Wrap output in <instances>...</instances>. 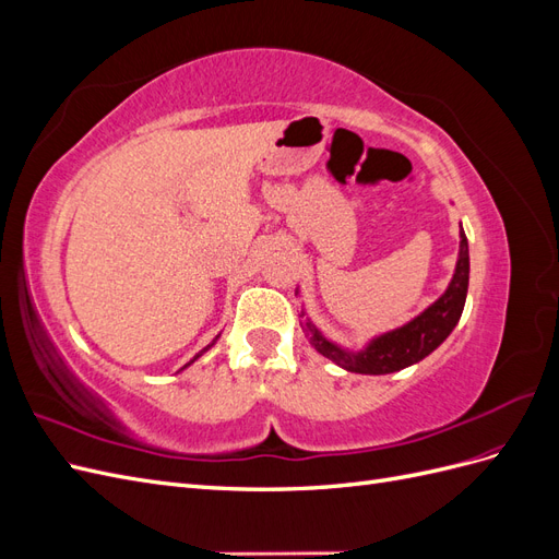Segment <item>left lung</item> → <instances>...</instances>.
<instances>
[{
  "label": "left lung",
  "instance_id": "8db88e82",
  "mask_svg": "<svg viewBox=\"0 0 559 559\" xmlns=\"http://www.w3.org/2000/svg\"><path fill=\"white\" fill-rule=\"evenodd\" d=\"M468 292V242L464 228L460 230V253H456L454 273L445 292L438 296L429 308L421 310L411 321H405L403 326L389 329L384 333H378L373 337L357 347L349 349L341 343L331 341V337L321 331L314 321L308 317L306 306L300 308V326L302 333L308 335L310 345L321 354V357L331 359L335 366H341L349 373L361 376H386L396 373V370L408 368L417 361H421L433 349L445 343V337L460 324V317L464 312ZM296 294L300 296V289L296 286Z\"/></svg>",
  "mask_w": 559,
  "mask_h": 559
}]
</instances>
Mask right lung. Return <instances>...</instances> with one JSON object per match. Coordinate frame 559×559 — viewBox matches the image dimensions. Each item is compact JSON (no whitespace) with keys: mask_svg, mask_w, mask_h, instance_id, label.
<instances>
[{"mask_svg":"<svg viewBox=\"0 0 559 559\" xmlns=\"http://www.w3.org/2000/svg\"><path fill=\"white\" fill-rule=\"evenodd\" d=\"M218 337H222V333H218V335H216V337H214V341H212V343H210V345H207V347H202V349H200V352H198V354H195V357H193V359H191V361H189V364H183V366H181V368H179V370H177V373H181V370H186V368H189V366H191V364H195V361H198V359H200V357H202V354H205V352H210V349H212V347H214V345H216V341H218Z\"/></svg>","mask_w":559,"mask_h":559,"instance_id":"obj_1","label":"right lung"}]
</instances>
